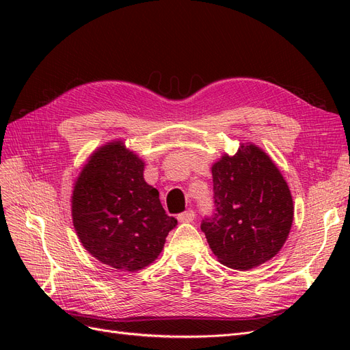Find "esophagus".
<instances>
[{"mask_svg":"<svg viewBox=\"0 0 350 350\" xmlns=\"http://www.w3.org/2000/svg\"><path fill=\"white\" fill-rule=\"evenodd\" d=\"M194 219H196L194 210H187V211H184V213L178 215V220L183 221V224H189V221H193Z\"/></svg>","mask_w":350,"mask_h":350,"instance_id":"34e87169","label":"esophagus"}]
</instances>
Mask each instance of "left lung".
<instances>
[{
  "instance_id": "obj_1",
  "label": "left lung",
  "mask_w": 350,
  "mask_h": 350,
  "mask_svg": "<svg viewBox=\"0 0 350 350\" xmlns=\"http://www.w3.org/2000/svg\"><path fill=\"white\" fill-rule=\"evenodd\" d=\"M211 216L201 221L219 261L250 270L273 258L283 247L293 220V201L279 169L254 144H241L211 167Z\"/></svg>"
}]
</instances>
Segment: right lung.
<instances>
[{
	"label": "right lung",
	"instance_id": "1",
	"mask_svg": "<svg viewBox=\"0 0 350 350\" xmlns=\"http://www.w3.org/2000/svg\"><path fill=\"white\" fill-rule=\"evenodd\" d=\"M144 162L113 142L94 152L72 191V224L83 247L103 264L135 271L161 254L176 219L143 178Z\"/></svg>",
	"mask_w": 350,
	"mask_h": 350
}]
</instances>
